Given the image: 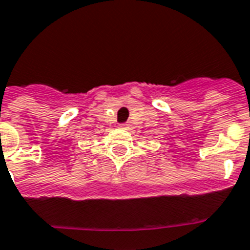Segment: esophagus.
Wrapping results in <instances>:
<instances>
[{
  "label": "esophagus",
  "mask_w": 250,
  "mask_h": 250,
  "mask_svg": "<svg viewBox=\"0 0 250 250\" xmlns=\"http://www.w3.org/2000/svg\"><path fill=\"white\" fill-rule=\"evenodd\" d=\"M119 128H127V125H125V123H122V125H119Z\"/></svg>",
  "instance_id": "34e87169"
}]
</instances>
